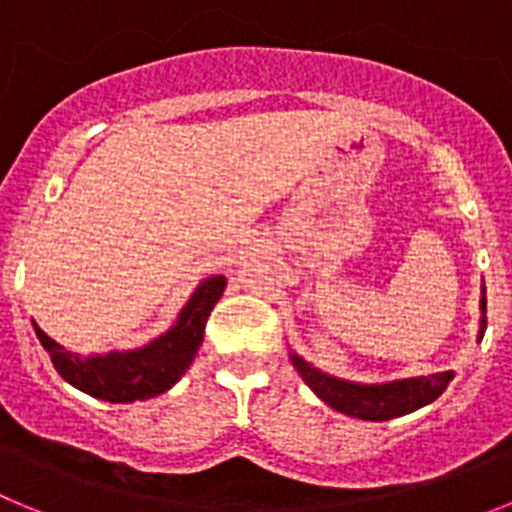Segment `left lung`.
<instances>
[{
	"label": "left lung",
	"instance_id": "1",
	"mask_svg": "<svg viewBox=\"0 0 512 512\" xmlns=\"http://www.w3.org/2000/svg\"><path fill=\"white\" fill-rule=\"evenodd\" d=\"M479 330L477 341H482L487 328V297L485 284H482V297H479ZM289 361L302 377V382L310 387L328 408L338 410L343 415L359 420H392L400 415L415 413V410L431 405L433 400L443 395V390L449 387L454 379V372H436L428 377H408V379H392V382H351V379L333 377V374L323 372L318 366H312L310 361L302 359L289 348Z\"/></svg>",
	"mask_w": 512,
	"mask_h": 512
}]
</instances>
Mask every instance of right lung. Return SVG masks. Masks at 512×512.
<instances>
[{"label": "right lung", "mask_w": 512, "mask_h": 512, "mask_svg": "<svg viewBox=\"0 0 512 512\" xmlns=\"http://www.w3.org/2000/svg\"><path fill=\"white\" fill-rule=\"evenodd\" d=\"M228 279L212 274L194 287L187 305L179 310L174 325L146 346L130 351H107V354L81 356L66 351V346L45 336L33 323L35 336L51 356L56 372L71 387L87 392L104 402H135L151 400L171 390L184 377L205 338V325L215 302L223 297Z\"/></svg>", "instance_id": "add662e5"}]
</instances>
